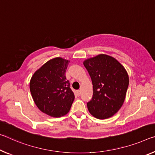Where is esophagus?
I'll return each instance as SVG.
<instances>
[{"instance_id":"34e87169","label":"esophagus","mask_w":155,"mask_h":155,"mask_svg":"<svg viewBox=\"0 0 155 155\" xmlns=\"http://www.w3.org/2000/svg\"><path fill=\"white\" fill-rule=\"evenodd\" d=\"M76 93H77V95L78 96V97H79L80 94H81V91L80 90H77V92H76Z\"/></svg>"}]
</instances>
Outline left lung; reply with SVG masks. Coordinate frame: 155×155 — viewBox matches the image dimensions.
I'll return each instance as SVG.
<instances>
[{
    "label": "left lung",
    "instance_id": "obj_1",
    "mask_svg": "<svg viewBox=\"0 0 155 155\" xmlns=\"http://www.w3.org/2000/svg\"><path fill=\"white\" fill-rule=\"evenodd\" d=\"M83 65L93 85L92 98L87 103L90 113L99 119L113 116L126 98L129 85L126 70L114 58L105 54L85 60Z\"/></svg>",
    "mask_w": 155,
    "mask_h": 155
}]
</instances>
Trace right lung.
Masks as SVG:
<instances>
[{"label": "right lung", "mask_w": 155, "mask_h": 155, "mask_svg": "<svg viewBox=\"0 0 155 155\" xmlns=\"http://www.w3.org/2000/svg\"><path fill=\"white\" fill-rule=\"evenodd\" d=\"M69 61L55 58L45 63L31 77L29 88L34 101L41 112L51 117L67 114L74 100L65 72Z\"/></svg>", "instance_id": "add662e5"}]
</instances>
